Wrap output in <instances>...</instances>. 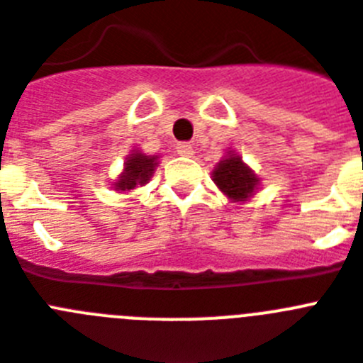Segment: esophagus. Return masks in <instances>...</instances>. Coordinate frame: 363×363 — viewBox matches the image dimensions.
Returning a JSON list of instances; mask_svg holds the SVG:
<instances>
[{
  "label": "esophagus",
  "instance_id": "obj_1",
  "mask_svg": "<svg viewBox=\"0 0 363 363\" xmlns=\"http://www.w3.org/2000/svg\"><path fill=\"white\" fill-rule=\"evenodd\" d=\"M177 153L181 155V157H191V155H194V145L186 144V142L177 144Z\"/></svg>",
  "mask_w": 363,
  "mask_h": 363
}]
</instances>
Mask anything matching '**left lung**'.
Listing matches in <instances>:
<instances>
[{
    "label": "left lung",
    "mask_w": 363,
    "mask_h": 363,
    "mask_svg": "<svg viewBox=\"0 0 363 363\" xmlns=\"http://www.w3.org/2000/svg\"><path fill=\"white\" fill-rule=\"evenodd\" d=\"M212 177H214V182L219 190L223 191L233 203L247 201L249 197L255 196V191L260 184V179L234 151L227 153V157L214 167Z\"/></svg>",
    "instance_id": "obj_1"
}]
</instances>
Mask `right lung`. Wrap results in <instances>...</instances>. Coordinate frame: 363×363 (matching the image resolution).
<instances>
[{"instance_id":"add662e5","label":"right lung","mask_w":363,"mask_h":363,"mask_svg":"<svg viewBox=\"0 0 363 363\" xmlns=\"http://www.w3.org/2000/svg\"><path fill=\"white\" fill-rule=\"evenodd\" d=\"M158 157H149V155L133 151L125 158V167L121 175L118 177L114 188L116 191H130L136 186H144L153 177L155 167H157Z\"/></svg>"}]
</instances>
